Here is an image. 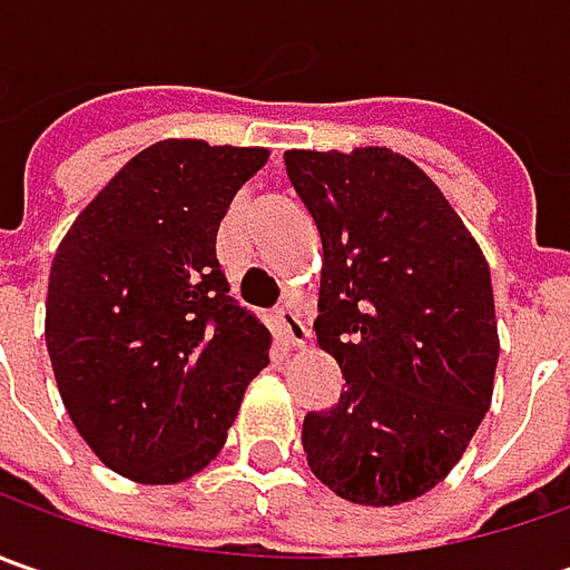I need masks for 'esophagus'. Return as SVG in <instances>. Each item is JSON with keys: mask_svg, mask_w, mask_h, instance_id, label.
Masks as SVG:
<instances>
[{"mask_svg": "<svg viewBox=\"0 0 570 570\" xmlns=\"http://www.w3.org/2000/svg\"><path fill=\"white\" fill-rule=\"evenodd\" d=\"M275 323H278V333H282V340L288 342V345L304 348V345L311 342V330L304 326L301 314H295L292 307H278V311H275Z\"/></svg>", "mask_w": 570, "mask_h": 570, "instance_id": "1", "label": "esophagus"}]
</instances>
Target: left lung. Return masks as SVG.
I'll return each instance as SVG.
<instances>
[{"mask_svg": "<svg viewBox=\"0 0 570 570\" xmlns=\"http://www.w3.org/2000/svg\"><path fill=\"white\" fill-rule=\"evenodd\" d=\"M323 240L317 345L348 390L304 419L307 466L367 508L422 498L492 405L498 320L489 263L448 196L405 155L285 151Z\"/></svg>", "mask_w": 570, "mask_h": 570, "instance_id": "8db88e82", "label": "left lung"}]
</instances>
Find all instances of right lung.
I'll list each match as a JSON object with an SVG mask.
<instances>
[{
	"label": "right lung",
	"mask_w": 570,
	"mask_h": 570,
	"mask_svg": "<svg viewBox=\"0 0 570 570\" xmlns=\"http://www.w3.org/2000/svg\"><path fill=\"white\" fill-rule=\"evenodd\" d=\"M269 148L161 139L59 240L43 336L62 405L107 470L177 485L222 453L273 336L215 259L234 193Z\"/></svg>",
	"instance_id": "right-lung-1"
}]
</instances>
